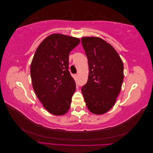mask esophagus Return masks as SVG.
Here are the masks:
<instances>
[{"label":"esophagus","mask_w":153,"mask_h":153,"mask_svg":"<svg viewBox=\"0 0 153 153\" xmlns=\"http://www.w3.org/2000/svg\"><path fill=\"white\" fill-rule=\"evenodd\" d=\"M74 80H75V81L77 80V79H78V74H74Z\"/></svg>","instance_id":"1"}]
</instances>
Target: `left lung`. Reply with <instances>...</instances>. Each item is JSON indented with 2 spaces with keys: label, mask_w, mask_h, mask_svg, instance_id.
Here are the masks:
<instances>
[{
  "label": "left lung",
  "mask_w": 153,
  "mask_h": 153,
  "mask_svg": "<svg viewBox=\"0 0 153 153\" xmlns=\"http://www.w3.org/2000/svg\"><path fill=\"white\" fill-rule=\"evenodd\" d=\"M88 58L89 75L81 91L87 108L96 115L106 113L114 106L121 89L123 64L110 43L98 37H82Z\"/></svg>",
  "instance_id": "left-lung-1"
}]
</instances>
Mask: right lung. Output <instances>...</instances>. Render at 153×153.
Wrapping results in <instances>:
<instances>
[{
    "instance_id": "add662e5",
    "label": "right lung",
    "mask_w": 153,
    "mask_h": 153,
    "mask_svg": "<svg viewBox=\"0 0 153 153\" xmlns=\"http://www.w3.org/2000/svg\"><path fill=\"white\" fill-rule=\"evenodd\" d=\"M78 37L53 33L40 43L30 66L32 86L40 102L54 116L69 110L76 84L68 71L70 52L79 44Z\"/></svg>"
}]
</instances>
